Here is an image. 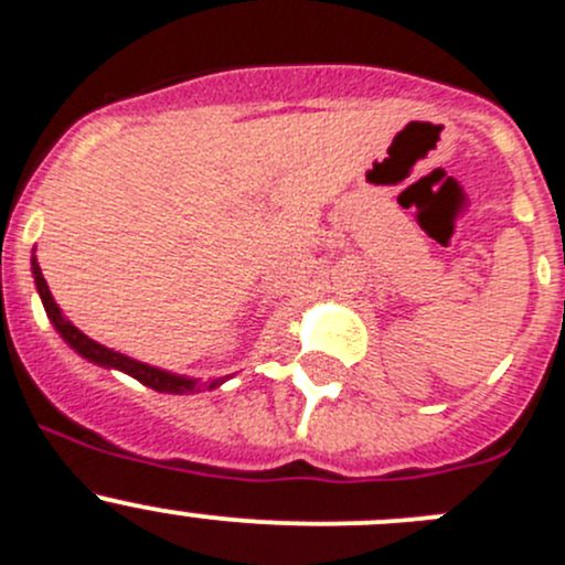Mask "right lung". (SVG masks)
Masks as SVG:
<instances>
[{"instance_id":"1","label":"right lung","mask_w":565,"mask_h":565,"mask_svg":"<svg viewBox=\"0 0 565 565\" xmlns=\"http://www.w3.org/2000/svg\"><path fill=\"white\" fill-rule=\"evenodd\" d=\"M32 274H35V286H38V294H41V302H44V308H46V316H50L52 324L57 327V332L66 338L68 347L77 349L83 358L94 360V363H102V366L121 369V372H127L130 377H136L138 383L149 385V388L160 391V394H188V391H196V383H193V380L177 377V374H169V372H160V369L147 366V363H138V360H130V358H125V354H118V352H113V349L102 347V343L90 341V338L83 335V332H79L72 321H66L61 316V308H57L55 299H52L50 286H46V279H44V274H41V268H38L35 257H32ZM218 383H222V380H213L211 388H216Z\"/></svg>"}]
</instances>
